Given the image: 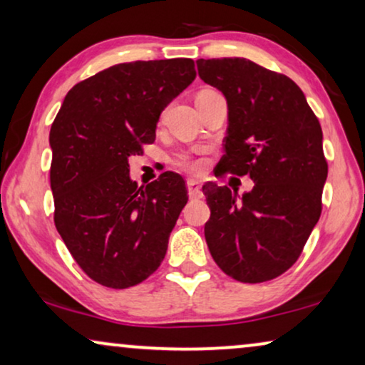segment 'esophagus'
I'll use <instances>...</instances> for the list:
<instances>
[{
  "label": "esophagus",
  "mask_w": 365,
  "mask_h": 365,
  "mask_svg": "<svg viewBox=\"0 0 365 365\" xmlns=\"http://www.w3.org/2000/svg\"><path fill=\"white\" fill-rule=\"evenodd\" d=\"M187 192H189V197H191V199L202 197L201 186H199V182L196 181V179H189V181H187Z\"/></svg>",
  "instance_id": "34e87169"
}]
</instances>
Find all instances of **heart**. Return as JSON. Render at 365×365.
<instances>
[{
	"mask_svg": "<svg viewBox=\"0 0 365 365\" xmlns=\"http://www.w3.org/2000/svg\"><path fill=\"white\" fill-rule=\"evenodd\" d=\"M176 164L184 169H189V171H197V169L201 168V163L192 159L191 156H187V154H181V156L176 159Z\"/></svg>",
	"mask_w": 365,
	"mask_h": 365,
	"instance_id": "1",
	"label": "heart"
}]
</instances>
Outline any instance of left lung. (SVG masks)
<instances>
[{
  "instance_id": "left-lung-1",
  "label": "left lung",
  "mask_w": 365,
  "mask_h": 365,
  "mask_svg": "<svg viewBox=\"0 0 365 365\" xmlns=\"http://www.w3.org/2000/svg\"><path fill=\"white\" fill-rule=\"evenodd\" d=\"M199 78L227 101V136L217 168L254 181L236 196L202 186L211 217L204 236L211 256L239 282H266L292 267L322 211L327 161L322 129L291 78L246 58L197 59Z\"/></svg>"
}]
</instances>
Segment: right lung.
Wrapping results in <instances>:
<instances>
[{
    "instance_id": "add662e5",
    "label": "right lung",
    "mask_w": 365,
    "mask_h": 365,
    "mask_svg": "<svg viewBox=\"0 0 365 365\" xmlns=\"http://www.w3.org/2000/svg\"><path fill=\"white\" fill-rule=\"evenodd\" d=\"M194 78L189 58L114 64L69 89L54 118V224L78 266L101 286H136L166 256L186 184L166 171L139 187L128 159L156 139L163 109Z\"/></svg>"
}]
</instances>
